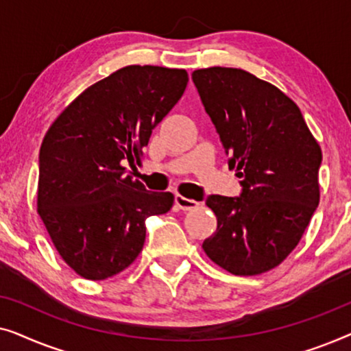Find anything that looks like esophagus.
Masks as SVG:
<instances>
[{
    "instance_id": "1",
    "label": "esophagus",
    "mask_w": 351,
    "mask_h": 351,
    "mask_svg": "<svg viewBox=\"0 0 351 351\" xmlns=\"http://www.w3.org/2000/svg\"><path fill=\"white\" fill-rule=\"evenodd\" d=\"M198 204H199L198 201L189 199V198H185V196H182V195H176V206L182 210L196 209V208H198Z\"/></svg>"
}]
</instances>
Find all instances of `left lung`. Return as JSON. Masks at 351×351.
I'll use <instances>...</instances> for the list:
<instances>
[{
  "label": "left lung",
  "instance_id": "1",
  "mask_svg": "<svg viewBox=\"0 0 351 351\" xmlns=\"http://www.w3.org/2000/svg\"><path fill=\"white\" fill-rule=\"evenodd\" d=\"M206 113L237 169L239 196L210 195L217 230L210 261L233 275H261L299 244L319 203L321 148L300 108L249 71L210 66L191 73Z\"/></svg>",
  "mask_w": 351,
  "mask_h": 351
}]
</instances>
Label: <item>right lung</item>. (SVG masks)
Listing matches in <instances>:
<instances>
[{"label":"right lung","instance_id":"right-lung-1","mask_svg":"<svg viewBox=\"0 0 351 351\" xmlns=\"http://www.w3.org/2000/svg\"><path fill=\"white\" fill-rule=\"evenodd\" d=\"M189 83L182 69L129 65L89 86L62 112L40 148L38 214L57 252L86 280L118 275L141 254L145 220L174 204L126 176L153 128Z\"/></svg>","mask_w":351,"mask_h":351}]
</instances>
